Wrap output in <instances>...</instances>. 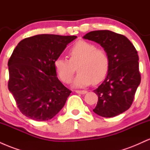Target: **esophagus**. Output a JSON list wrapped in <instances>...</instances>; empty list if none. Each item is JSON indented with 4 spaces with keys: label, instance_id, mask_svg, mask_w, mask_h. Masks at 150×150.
Masks as SVG:
<instances>
[{
    "label": "esophagus",
    "instance_id": "1",
    "mask_svg": "<svg viewBox=\"0 0 150 150\" xmlns=\"http://www.w3.org/2000/svg\"><path fill=\"white\" fill-rule=\"evenodd\" d=\"M75 92L77 93V94H85L87 92L86 90H76Z\"/></svg>",
    "mask_w": 150,
    "mask_h": 150
}]
</instances>
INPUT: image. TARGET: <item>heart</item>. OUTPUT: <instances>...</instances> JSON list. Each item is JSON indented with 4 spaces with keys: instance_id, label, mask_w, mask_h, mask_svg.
I'll list each match as a JSON object with an SVG mask.
<instances>
[{
    "instance_id": "heart-1",
    "label": "heart",
    "mask_w": 150,
    "mask_h": 150,
    "mask_svg": "<svg viewBox=\"0 0 150 150\" xmlns=\"http://www.w3.org/2000/svg\"><path fill=\"white\" fill-rule=\"evenodd\" d=\"M68 56L69 60L58 58L54 62L56 73L65 83L71 82L77 66L79 73L73 86L77 88L87 87L92 82L98 83L107 73L109 66L107 53L94 44L79 41L69 49Z\"/></svg>"
}]
</instances>
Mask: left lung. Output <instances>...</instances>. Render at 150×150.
Masks as SVG:
<instances>
[{
	"label": "left lung",
	"mask_w": 150,
	"mask_h": 150,
	"mask_svg": "<svg viewBox=\"0 0 150 150\" xmlns=\"http://www.w3.org/2000/svg\"><path fill=\"white\" fill-rule=\"evenodd\" d=\"M83 39L100 44L109 58L107 75L94 90L98 101L93 111L105 118L125 112L131 106L141 81L135 48L125 36L109 30L92 31Z\"/></svg>",
	"instance_id": "obj_1"
}]
</instances>
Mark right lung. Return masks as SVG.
Returning <instances> with one entry per match:
<instances>
[{
	"instance_id": "obj_1",
	"label": "right lung",
	"mask_w": 150,
	"mask_h": 150,
	"mask_svg": "<svg viewBox=\"0 0 150 150\" xmlns=\"http://www.w3.org/2000/svg\"><path fill=\"white\" fill-rule=\"evenodd\" d=\"M76 36L38 34L19 42L8 66V89L21 113L37 121L51 119L71 91L58 80L54 62Z\"/></svg>"
}]
</instances>
